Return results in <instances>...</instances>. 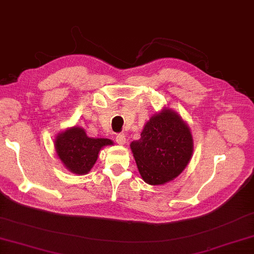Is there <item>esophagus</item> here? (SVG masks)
<instances>
[{"mask_svg":"<svg viewBox=\"0 0 254 254\" xmlns=\"http://www.w3.org/2000/svg\"><path fill=\"white\" fill-rule=\"evenodd\" d=\"M116 142L119 145H125L126 143V136L124 133H118L116 136Z\"/></svg>","mask_w":254,"mask_h":254,"instance_id":"34e87169","label":"esophagus"}]
</instances>
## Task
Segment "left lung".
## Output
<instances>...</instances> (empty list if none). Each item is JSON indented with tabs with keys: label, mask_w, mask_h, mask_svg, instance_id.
Masks as SVG:
<instances>
[{
	"label": "left lung",
	"mask_w": 254,
	"mask_h": 254,
	"mask_svg": "<svg viewBox=\"0 0 254 254\" xmlns=\"http://www.w3.org/2000/svg\"><path fill=\"white\" fill-rule=\"evenodd\" d=\"M130 148L143 181L159 186L185 170L192 156L193 139L183 118L164 108L146 123L140 139L132 141Z\"/></svg>",
	"instance_id": "8db88e82"
}]
</instances>
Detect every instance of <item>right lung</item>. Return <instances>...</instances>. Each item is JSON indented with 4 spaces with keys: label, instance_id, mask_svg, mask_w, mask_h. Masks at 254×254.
<instances>
[{
    "label": "right lung",
    "instance_id": "obj_1",
    "mask_svg": "<svg viewBox=\"0 0 254 254\" xmlns=\"http://www.w3.org/2000/svg\"><path fill=\"white\" fill-rule=\"evenodd\" d=\"M55 149L66 169L76 175H86L96 162L99 150L113 145L107 138H90L80 127H71L59 132Z\"/></svg>",
    "mask_w": 254,
    "mask_h": 254
}]
</instances>
